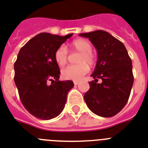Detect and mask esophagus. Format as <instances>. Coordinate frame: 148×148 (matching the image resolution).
I'll use <instances>...</instances> for the list:
<instances>
[{
	"label": "esophagus",
	"mask_w": 148,
	"mask_h": 148,
	"mask_svg": "<svg viewBox=\"0 0 148 148\" xmlns=\"http://www.w3.org/2000/svg\"><path fill=\"white\" fill-rule=\"evenodd\" d=\"M74 85H78L79 82H78V81H76V80H74Z\"/></svg>",
	"instance_id": "34e87169"
}]
</instances>
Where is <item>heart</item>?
<instances>
[{
	"mask_svg": "<svg viewBox=\"0 0 148 148\" xmlns=\"http://www.w3.org/2000/svg\"><path fill=\"white\" fill-rule=\"evenodd\" d=\"M71 52H79L77 59V65L68 66L64 68L62 76L65 80H80L89 71V66L93 67L96 63V57L92 52V45L88 40L77 39L72 41L68 45ZM55 59L60 66L65 65L68 59V53L64 47L61 46L56 50Z\"/></svg>",
	"mask_w": 148,
	"mask_h": 148,
	"instance_id": "1",
	"label": "heart"
}]
</instances>
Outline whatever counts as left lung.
I'll list each match as a JSON object with an SVG mask.
<instances>
[{
    "label": "left lung",
    "instance_id": "obj_1",
    "mask_svg": "<svg viewBox=\"0 0 148 148\" xmlns=\"http://www.w3.org/2000/svg\"><path fill=\"white\" fill-rule=\"evenodd\" d=\"M89 38L97 51V62L84 94L86 106L93 113L112 117L127 103L134 83L132 63L124 44L103 30L80 33ZM98 79L102 82L97 83Z\"/></svg>",
    "mask_w": 148,
    "mask_h": 148
}]
</instances>
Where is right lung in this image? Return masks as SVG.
<instances>
[{
  "mask_svg": "<svg viewBox=\"0 0 148 148\" xmlns=\"http://www.w3.org/2000/svg\"><path fill=\"white\" fill-rule=\"evenodd\" d=\"M72 33L60 36L47 32L36 35L20 49L14 63V82L25 109L35 117L49 120L64 108L71 80H58L60 70L55 53ZM49 81L51 85H48Z\"/></svg>",
  "mask_w": 148,
  "mask_h": 148,
  "instance_id": "add662e5",
  "label": "right lung"
}]
</instances>
